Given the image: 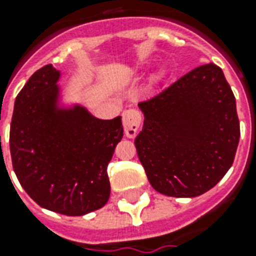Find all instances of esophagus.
Wrapping results in <instances>:
<instances>
[{
  "mask_svg": "<svg viewBox=\"0 0 256 256\" xmlns=\"http://www.w3.org/2000/svg\"><path fill=\"white\" fill-rule=\"evenodd\" d=\"M123 128H124V134L128 138H134L137 136L140 124H141V115L136 110H126L122 115Z\"/></svg>",
  "mask_w": 256,
  "mask_h": 256,
  "instance_id": "1",
  "label": "esophagus"
}]
</instances>
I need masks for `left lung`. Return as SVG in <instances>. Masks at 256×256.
Wrapping results in <instances>:
<instances>
[{"instance_id":"left-lung-1","label":"left lung","mask_w":256,"mask_h":256,"mask_svg":"<svg viewBox=\"0 0 256 256\" xmlns=\"http://www.w3.org/2000/svg\"><path fill=\"white\" fill-rule=\"evenodd\" d=\"M134 140L152 188L172 198H196L230 168L240 140L236 98L212 63L196 67L148 100Z\"/></svg>"}]
</instances>
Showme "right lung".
I'll return each mask as SVG.
<instances>
[{
	"instance_id": "add662e5",
	"label": "right lung",
	"mask_w": 256,
	"mask_h": 256,
	"mask_svg": "<svg viewBox=\"0 0 256 256\" xmlns=\"http://www.w3.org/2000/svg\"><path fill=\"white\" fill-rule=\"evenodd\" d=\"M60 71L48 64L14 100L9 146L20 185L36 204L79 216L110 198L106 172L123 137L122 118L104 120L84 106H60Z\"/></svg>"
}]
</instances>
